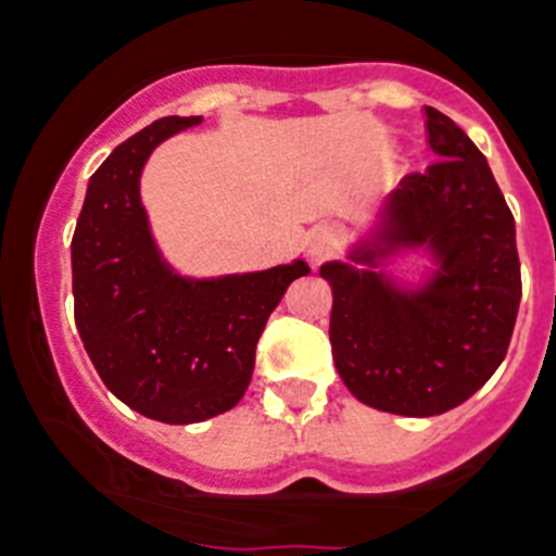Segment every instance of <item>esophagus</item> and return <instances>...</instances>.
Here are the masks:
<instances>
[{"label":"esophagus","instance_id":"1","mask_svg":"<svg viewBox=\"0 0 556 556\" xmlns=\"http://www.w3.org/2000/svg\"><path fill=\"white\" fill-rule=\"evenodd\" d=\"M339 242H342V235H339V228L336 226H316L307 231L305 237V251L311 256V263H321V260H328L336 249H339Z\"/></svg>","mask_w":556,"mask_h":556}]
</instances>
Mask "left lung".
<instances>
[{
  "mask_svg": "<svg viewBox=\"0 0 556 556\" xmlns=\"http://www.w3.org/2000/svg\"><path fill=\"white\" fill-rule=\"evenodd\" d=\"M441 161L387 194L348 260L319 268L333 293L336 370L362 404L429 418L464 404L506 358L520 260L515 217L469 135L427 106ZM427 255L418 283L389 268Z\"/></svg>",
  "mask_w": 556,
  "mask_h": 556,
  "instance_id": "obj_1",
  "label": "left lung"
}]
</instances>
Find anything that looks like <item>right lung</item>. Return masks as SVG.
<instances>
[{"mask_svg":"<svg viewBox=\"0 0 556 556\" xmlns=\"http://www.w3.org/2000/svg\"><path fill=\"white\" fill-rule=\"evenodd\" d=\"M203 124L169 115L112 149L87 184L73 235L76 328L115 399L163 424H198L245 395L256 342L305 260L265 270L186 277L161 254L141 175L172 135Z\"/></svg>","mask_w":556,"mask_h":556,"instance_id":"1","label":"right lung"}]
</instances>
